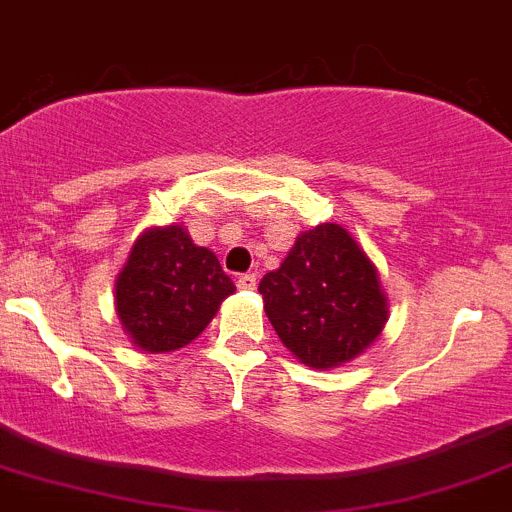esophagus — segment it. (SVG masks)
Listing matches in <instances>:
<instances>
[{"mask_svg":"<svg viewBox=\"0 0 512 512\" xmlns=\"http://www.w3.org/2000/svg\"><path fill=\"white\" fill-rule=\"evenodd\" d=\"M237 287H240V290H255V287H257L255 272H245V275L237 277Z\"/></svg>","mask_w":512,"mask_h":512,"instance_id":"34e87169","label":"esophagus"}]
</instances>
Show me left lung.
<instances>
[{"label": "left lung", "mask_w": 512, "mask_h": 512, "mask_svg": "<svg viewBox=\"0 0 512 512\" xmlns=\"http://www.w3.org/2000/svg\"><path fill=\"white\" fill-rule=\"evenodd\" d=\"M257 290L285 347L317 370L360 355L388 320L375 265L332 222L302 232Z\"/></svg>", "instance_id": "1"}]
</instances>
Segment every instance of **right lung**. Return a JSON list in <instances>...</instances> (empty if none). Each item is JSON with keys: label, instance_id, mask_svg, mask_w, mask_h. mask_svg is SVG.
Instances as JSON below:
<instances>
[{"label": "right lung", "instance_id": "1", "mask_svg": "<svg viewBox=\"0 0 512 512\" xmlns=\"http://www.w3.org/2000/svg\"><path fill=\"white\" fill-rule=\"evenodd\" d=\"M235 292L215 252L197 247L180 225L135 242L117 280V315L145 352H172L195 340Z\"/></svg>", "mask_w": 512, "mask_h": 512}]
</instances>
